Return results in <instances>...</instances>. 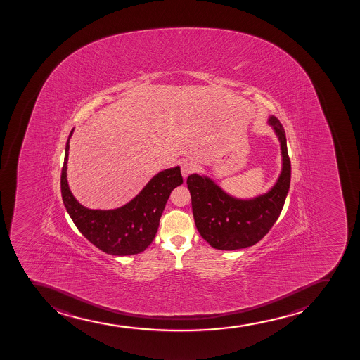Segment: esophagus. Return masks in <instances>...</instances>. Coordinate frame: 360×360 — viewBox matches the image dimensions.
<instances>
[{
	"label": "esophagus",
	"instance_id": "esophagus-1",
	"mask_svg": "<svg viewBox=\"0 0 360 360\" xmlns=\"http://www.w3.org/2000/svg\"><path fill=\"white\" fill-rule=\"evenodd\" d=\"M195 171V165L192 161H184L181 163V174L184 178H187Z\"/></svg>",
	"mask_w": 360,
	"mask_h": 360
}]
</instances>
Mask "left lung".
<instances>
[{
    "instance_id": "left-lung-1",
    "label": "left lung",
    "mask_w": 360,
    "mask_h": 360,
    "mask_svg": "<svg viewBox=\"0 0 360 360\" xmlns=\"http://www.w3.org/2000/svg\"><path fill=\"white\" fill-rule=\"evenodd\" d=\"M269 124L280 140L282 172L268 193L242 200L225 193L210 178L198 174L187 178L195 226L214 249L237 250L255 245L280 217L290 186L292 166L283 127L275 116L269 118Z\"/></svg>"
}]
</instances>
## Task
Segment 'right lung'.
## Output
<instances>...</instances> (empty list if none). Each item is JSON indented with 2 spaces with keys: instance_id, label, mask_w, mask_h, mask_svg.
I'll list each match as a JSON object with an SVG mask.
<instances>
[{
  "instance_id": "add662e5",
  "label": "right lung",
  "mask_w": 360,
  "mask_h": 360,
  "mask_svg": "<svg viewBox=\"0 0 360 360\" xmlns=\"http://www.w3.org/2000/svg\"><path fill=\"white\" fill-rule=\"evenodd\" d=\"M70 133L61 169V197L68 214L85 238L99 250L114 256L140 254L150 245L159 229L160 218L171 192L181 185L180 167L160 172L133 200L115 210L84 207L68 188V169Z\"/></svg>"
}]
</instances>
